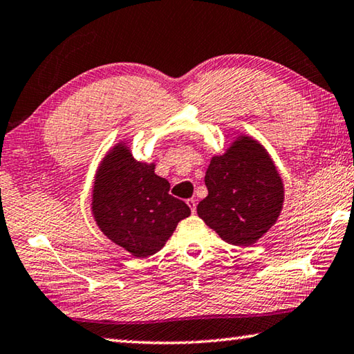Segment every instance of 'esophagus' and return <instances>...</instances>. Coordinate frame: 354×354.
Instances as JSON below:
<instances>
[{
	"label": "esophagus",
	"mask_w": 354,
	"mask_h": 354,
	"mask_svg": "<svg viewBox=\"0 0 354 354\" xmlns=\"http://www.w3.org/2000/svg\"><path fill=\"white\" fill-rule=\"evenodd\" d=\"M187 203H188V207L191 208V213H196V199H188L187 201Z\"/></svg>",
	"instance_id": "1"
}]
</instances>
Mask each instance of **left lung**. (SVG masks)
<instances>
[{
    "mask_svg": "<svg viewBox=\"0 0 354 354\" xmlns=\"http://www.w3.org/2000/svg\"><path fill=\"white\" fill-rule=\"evenodd\" d=\"M205 185L197 214L228 244H255L280 216L283 182L269 153L249 136L212 158Z\"/></svg>",
    "mask_w": 354,
    "mask_h": 354,
    "instance_id": "1",
    "label": "left lung"
}]
</instances>
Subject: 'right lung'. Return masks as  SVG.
Masks as SVG:
<instances>
[{
	"label": "right lung",
	"mask_w": 354,
	"mask_h": 354,
	"mask_svg": "<svg viewBox=\"0 0 354 354\" xmlns=\"http://www.w3.org/2000/svg\"><path fill=\"white\" fill-rule=\"evenodd\" d=\"M155 165L136 161L126 145L104 158L93 189V214L109 239L136 258L158 252L189 207L169 194V182Z\"/></svg>",
	"instance_id": "obj_1"
}]
</instances>
